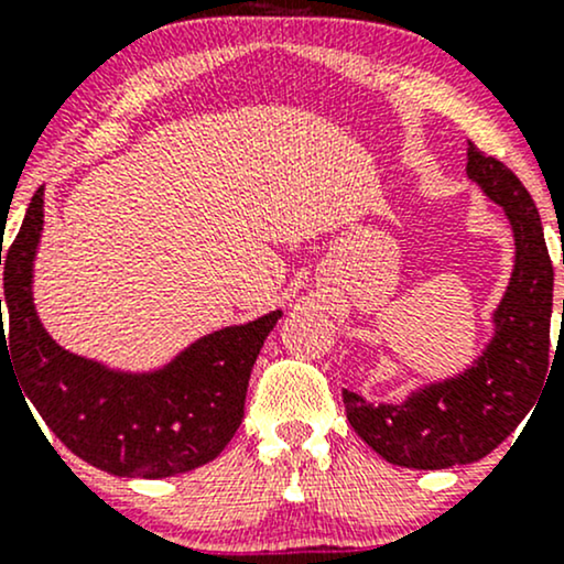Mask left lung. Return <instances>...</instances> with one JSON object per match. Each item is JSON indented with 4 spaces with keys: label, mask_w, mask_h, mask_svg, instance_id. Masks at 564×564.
<instances>
[{
    "label": "left lung",
    "mask_w": 564,
    "mask_h": 564,
    "mask_svg": "<svg viewBox=\"0 0 564 564\" xmlns=\"http://www.w3.org/2000/svg\"><path fill=\"white\" fill-rule=\"evenodd\" d=\"M467 172L507 212L517 262L496 313V336L462 377L426 387L400 405H368L345 390L352 430L390 464L448 469L480 462L528 416L549 377L554 268L533 198L503 161L467 148ZM564 310V304H562Z\"/></svg>",
    "instance_id": "1"
}]
</instances>
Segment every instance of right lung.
I'll use <instances>...</instances> for the list:
<instances>
[{
    "instance_id": "1",
    "label": "right lung",
    "mask_w": 564,
    "mask_h": 564,
    "mask_svg": "<svg viewBox=\"0 0 564 564\" xmlns=\"http://www.w3.org/2000/svg\"><path fill=\"white\" fill-rule=\"evenodd\" d=\"M42 187L4 262L0 313V360L12 355L25 398L70 453L119 477H156L191 471L212 462L241 426L246 387L257 355L281 310L198 339L164 371L151 377L106 371L50 339L31 302V264L42 232ZM34 416V413H31Z\"/></svg>"
}]
</instances>
